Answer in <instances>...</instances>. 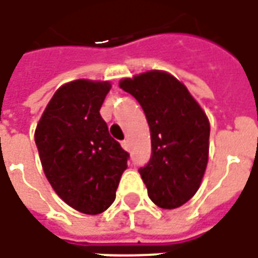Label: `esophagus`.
I'll return each instance as SVG.
<instances>
[{"mask_svg": "<svg viewBox=\"0 0 258 258\" xmlns=\"http://www.w3.org/2000/svg\"><path fill=\"white\" fill-rule=\"evenodd\" d=\"M120 145H122V148H123V149H125V150L129 149V141H127V139H125V141H122V143H120Z\"/></svg>", "mask_w": 258, "mask_h": 258, "instance_id": "obj_1", "label": "esophagus"}]
</instances>
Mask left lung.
<instances>
[{"instance_id":"left-lung-1","label":"left lung","mask_w":258,"mask_h":258,"mask_svg":"<svg viewBox=\"0 0 258 258\" xmlns=\"http://www.w3.org/2000/svg\"><path fill=\"white\" fill-rule=\"evenodd\" d=\"M119 86L141 103L149 123L152 157L139 173L150 200L177 209L196 195L207 167L210 123L205 110L165 71L125 78Z\"/></svg>"}]
</instances>
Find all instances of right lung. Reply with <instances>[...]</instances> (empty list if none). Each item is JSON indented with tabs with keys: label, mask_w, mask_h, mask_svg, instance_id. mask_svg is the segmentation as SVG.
<instances>
[{
	"label": "right lung",
	"mask_w": 258,
	"mask_h": 258,
	"mask_svg": "<svg viewBox=\"0 0 258 258\" xmlns=\"http://www.w3.org/2000/svg\"><path fill=\"white\" fill-rule=\"evenodd\" d=\"M108 81L77 79L62 85L35 129L41 165L55 193L85 214L105 212L116 198L129 153L109 135L101 106Z\"/></svg>",
	"instance_id": "right-lung-1"
}]
</instances>
